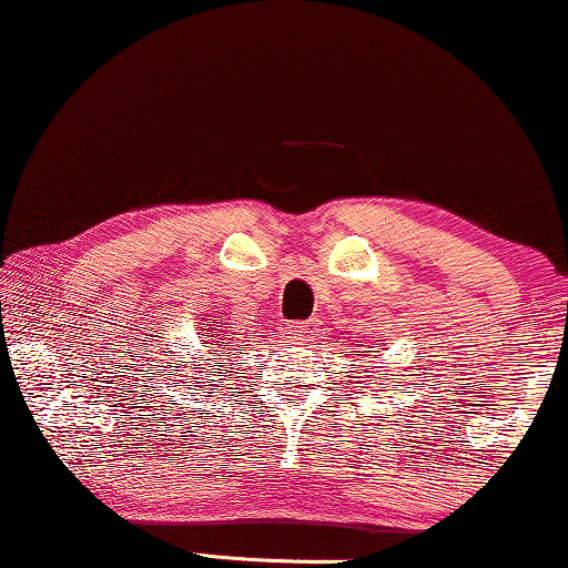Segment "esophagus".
<instances>
[{
	"instance_id": "obj_1",
	"label": "esophagus",
	"mask_w": 568,
	"mask_h": 568,
	"mask_svg": "<svg viewBox=\"0 0 568 568\" xmlns=\"http://www.w3.org/2000/svg\"><path fill=\"white\" fill-rule=\"evenodd\" d=\"M321 331V323L317 321H300L292 325V338L294 341H313Z\"/></svg>"
}]
</instances>
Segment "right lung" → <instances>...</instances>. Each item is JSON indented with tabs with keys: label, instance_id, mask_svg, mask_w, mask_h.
Here are the masks:
<instances>
[{
	"label": "right lung",
	"instance_id": "1",
	"mask_svg": "<svg viewBox=\"0 0 568 568\" xmlns=\"http://www.w3.org/2000/svg\"><path fill=\"white\" fill-rule=\"evenodd\" d=\"M222 344H224L222 338L214 341V346H222ZM214 346H212V348H214ZM232 352H243V348H230V354H232ZM216 364H222V362H216ZM216 364H214V367H216ZM196 369H199V364H196ZM222 375H224V372H222Z\"/></svg>",
	"mask_w": 568,
	"mask_h": 568
}]
</instances>
